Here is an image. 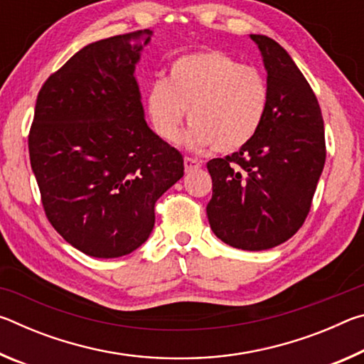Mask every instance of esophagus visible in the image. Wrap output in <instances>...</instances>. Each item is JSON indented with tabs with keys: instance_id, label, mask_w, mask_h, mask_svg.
I'll use <instances>...</instances> for the list:
<instances>
[{
	"instance_id": "34e87169",
	"label": "esophagus",
	"mask_w": 364,
	"mask_h": 364,
	"mask_svg": "<svg viewBox=\"0 0 364 364\" xmlns=\"http://www.w3.org/2000/svg\"><path fill=\"white\" fill-rule=\"evenodd\" d=\"M202 167V164L199 162L197 159H193V157H184V168H186V171L189 173V171H196L199 170Z\"/></svg>"
}]
</instances>
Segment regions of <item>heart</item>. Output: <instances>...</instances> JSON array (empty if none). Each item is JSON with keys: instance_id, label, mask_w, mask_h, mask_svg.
Listing matches in <instances>:
<instances>
[{"instance_id": "b5f03b06", "label": "heart", "mask_w": 364, "mask_h": 364, "mask_svg": "<svg viewBox=\"0 0 364 364\" xmlns=\"http://www.w3.org/2000/svg\"><path fill=\"white\" fill-rule=\"evenodd\" d=\"M268 104V82L257 67L207 49L178 58L168 78L152 83L146 112L157 136L176 143L188 110L189 147L232 152L255 138Z\"/></svg>"}]
</instances>
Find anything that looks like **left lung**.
Listing matches in <instances>:
<instances>
[{
    "label": "left lung",
    "instance_id": "obj_1",
    "mask_svg": "<svg viewBox=\"0 0 364 364\" xmlns=\"http://www.w3.org/2000/svg\"><path fill=\"white\" fill-rule=\"evenodd\" d=\"M268 72L269 104L249 144L207 162L215 236L242 250H267L297 232L326 162L324 122L310 83L279 43L250 35Z\"/></svg>",
    "mask_w": 364,
    "mask_h": 364
}]
</instances>
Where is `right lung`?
Masks as SVG:
<instances>
[{
  "instance_id": "right-lung-1",
  "label": "right lung",
  "mask_w": 364,
  "mask_h": 364,
  "mask_svg": "<svg viewBox=\"0 0 364 364\" xmlns=\"http://www.w3.org/2000/svg\"><path fill=\"white\" fill-rule=\"evenodd\" d=\"M149 28L80 49L49 75L28 133L46 218L96 258L127 255L156 223L160 196L184 175L183 156L144 120L134 65Z\"/></svg>"
}]
</instances>
